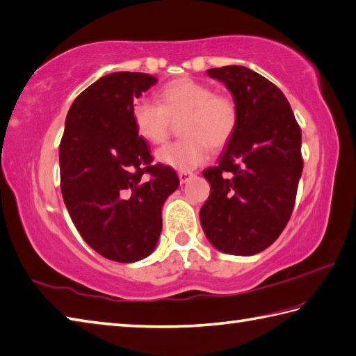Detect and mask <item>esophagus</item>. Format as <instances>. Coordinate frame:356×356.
<instances>
[{
  "label": "esophagus",
  "instance_id": "obj_1",
  "mask_svg": "<svg viewBox=\"0 0 356 356\" xmlns=\"http://www.w3.org/2000/svg\"><path fill=\"white\" fill-rule=\"evenodd\" d=\"M178 177H179V183L184 184V183H187L188 179H192L195 175L192 172H179Z\"/></svg>",
  "mask_w": 356,
  "mask_h": 356
}]
</instances>
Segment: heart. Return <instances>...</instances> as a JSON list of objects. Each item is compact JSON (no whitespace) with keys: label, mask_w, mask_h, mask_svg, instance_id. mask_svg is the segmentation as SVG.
<instances>
[{"label":"heart","mask_w":356,"mask_h":356,"mask_svg":"<svg viewBox=\"0 0 356 356\" xmlns=\"http://www.w3.org/2000/svg\"><path fill=\"white\" fill-rule=\"evenodd\" d=\"M137 132L152 145L169 138L172 123L184 138L158 149L155 158L172 169L188 172L209 158L210 147L225 146L238 126L234 102L191 77L177 79L156 92V102L138 99L132 105Z\"/></svg>","instance_id":"obj_1"}]
</instances>
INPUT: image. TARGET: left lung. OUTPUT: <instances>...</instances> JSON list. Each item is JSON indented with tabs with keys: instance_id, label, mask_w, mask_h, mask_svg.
<instances>
[{
	"instance_id": "left-lung-1",
	"label": "left lung",
	"mask_w": 356,
	"mask_h": 356,
	"mask_svg": "<svg viewBox=\"0 0 356 356\" xmlns=\"http://www.w3.org/2000/svg\"><path fill=\"white\" fill-rule=\"evenodd\" d=\"M224 82L238 108V126L219 156L204 170L210 196L201 225L213 247L252 256L279 238L296 204L302 177V131L277 86L241 65L207 70Z\"/></svg>"
}]
</instances>
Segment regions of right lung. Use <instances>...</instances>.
I'll list each match as a JSON object with an SVG mask.
<instances>
[{"label":"right lung","mask_w":356,"mask_h":356,"mask_svg":"<svg viewBox=\"0 0 356 356\" xmlns=\"http://www.w3.org/2000/svg\"><path fill=\"white\" fill-rule=\"evenodd\" d=\"M156 82L129 71L100 77L73 102L59 145L60 191L71 220L94 251L114 262L151 254L163 204L179 186L175 170L152 163L132 118L134 99Z\"/></svg>","instance_id":"add662e5"}]
</instances>
